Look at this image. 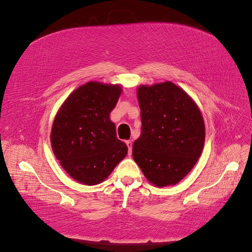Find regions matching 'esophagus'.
I'll list each match as a JSON object with an SVG mask.
<instances>
[{"label":"esophagus","instance_id":"obj_1","mask_svg":"<svg viewBox=\"0 0 252 252\" xmlns=\"http://www.w3.org/2000/svg\"><path fill=\"white\" fill-rule=\"evenodd\" d=\"M126 146H127V150H128V154H131V153H132V146H133V144H132V141H131V140H127V141H126Z\"/></svg>","mask_w":252,"mask_h":252}]
</instances>
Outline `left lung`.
I'll list each match as a JSON object with an SVG mask.
<instances>
[{
	"label": "left lung",
	"instance_id": "8db88e82",
	"mask_svg": "<svg viewBox=\"0 0 252 252\" xmlns=\"http://www.w3.org/2000/svg\"><path fill=\"white\" fill-rule=\"evenodd\" d=\"M137 98L141 133L133 144V158L154 185H175L201 156L202 115L190 96L171 82L141 85Z\"/></svg>",
	"mask_w": 252,
	"mask_h": 252
}]
</instances>
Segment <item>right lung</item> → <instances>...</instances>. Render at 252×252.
<instances>
[{
    "label": "right lung",
    "mask_w": 252,
    "mask_h": 252,
    "mask_svg": "<svg viewBox=\"0 0 252 252\" xmlns=\"http://www.w3.org/2000/svg\"><path fill=\"white\" fill-rule=\"evenodd\" d=\"M121 94L119 85L89 82L76 88L57 112L51 144L63 168L77 182L99 184L127 153L109 114Z\"/></svg>",
    "instance_id": "1"
}]
</instances>
